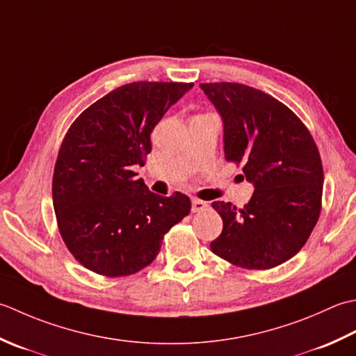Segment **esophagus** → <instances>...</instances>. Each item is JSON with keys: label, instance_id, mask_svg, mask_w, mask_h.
<instances>
[{"label": "esophagus", "instance_id": "1", "mask_svg": "<svg viewBox=\"0 0 356 356\" xmlns=\"http://www.w3.org/2000/svg\"><path fill=\"white\" fill-rule=\"evenodd\" d=\"M209 204L206 201H201V200H197L193 198L192 200V212H201V210H204Z\"/></svg>", "mask_w": 356, "mask_h": 356}]
</instances>
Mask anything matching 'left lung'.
<instances>
[{"instance_id": "8db88e82", "label": "left lung", "mask_w": 356, "mask_h": 356, "mask_svg": "<svg viewBox=\"0 0 356 356\" xmlns=\"http://www.w3.org/2000/svg\"><path fill=\"white\" fill-rule=\"evenodd\" d=\"M200 89L221 117L226 159L241 163L255 188L243 209L213 202L222 232L210 249L245 269H272L301 250L320 216V152L301 120L272 95L238 83Z\"/></svg>"}]
</instances>
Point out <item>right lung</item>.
<instances>
[{
	"label": "right lung",
	"mask_w": 356,
	"mask_h": 356,
	"mask_svg": "<svg viewBox=\"0 0 356 356\" xmlns=\"http://www.w3.org/2000/svg\"><path fill=\"white\" fill-rule=\"evenodd\" d=\"M192 83L138 81L118 87L79 115L64 136L54 172L60 234L79 263L106 277L150 264L163 236L191 212L175 192H150L134 168L152 150V130Z\"/></svg>",
	"instance_id": "add662e5"
}]
</instances>
